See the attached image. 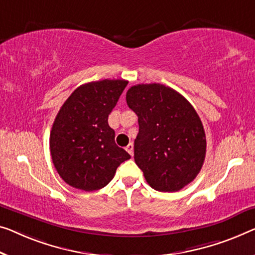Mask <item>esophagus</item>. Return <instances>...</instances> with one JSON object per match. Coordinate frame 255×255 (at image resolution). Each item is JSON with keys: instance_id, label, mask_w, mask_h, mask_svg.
Returning <instances> with one entry per match:
<instances>
[{"instance_id": "34e87169", "label": "esophagus", "mask_w": 255, "mask_h": 255, "mask_svg": "<svg viewBox=\"0 0 255 255\" xmlns=\"http://www.w3.org/2000/svg\"><path fill=\"white\" fill-rule=\"evenodd\" d=\"M126 151L128 152L129 154L131 155V157H132V155H134V145H132V143H129L128 144V145L126 146Z\"/></svg>"}]
</instances>
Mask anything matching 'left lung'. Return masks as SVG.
I'll use <instances>...</instances> for the list:
<instances>
[{
	"label": "left lung",
	"mask_w": 255,
	"mask_h": 255,
	"mask_svg": "<svg viewBox=\"0 0 255 255\" xmlns=\"http://www.w3.org/2000/svg\"><path fill=\"white\" fill-rule=\"evenodd\" d=\"M126 101L138 117L134 159L150 187L174 192L195 180L206 155V136L193 106L160 83L130 87Z\"/></svg>",
	"instance_id": "obj_1"
}]
</instances>
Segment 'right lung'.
<instances>
[{"mask_svg":"<svg viewBox=\"0 0 255 255\" xmlns=\"http://www.w3.org/2000/svg\"><path fill=\"white\" fill-rule=\"evenodd\" d=\"M126 80H101L78 87L60 108L50 132V153L59 176L83 191L104 188L130 158L115 140L108 118Z\"/></svg>","mask_w":255,"mask_h":255,"instance_id":"obj_1","label":"right lung"}]
</instances>
